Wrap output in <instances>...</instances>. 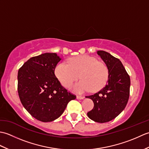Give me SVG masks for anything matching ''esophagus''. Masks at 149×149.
<instances>
[{
  "label": "esophagus",
  "instance_id": "34e87169",
  "mask_svg": "<svg viewBox=\"0 0 149 149\" xmlns=\"http://www.w3.org/2000/svg\"><path fill=\"white\" fill-rule=\"evenodd\" d=\"M84 98V96H77V99H79V100L83 99Z\"/></svg>",
  "mask_w": 149,
  "mask_h": 149
}]
</instances>
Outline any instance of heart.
Returning a JSON list of instances; mask_svg holds the SVG:
<instances>
[{
    "label": "heart",
    "mask_w": 149,
    "mask_h": 149,
    "mask_svg": "<svg viewBox=\"0 0 149 149\" xmlns=\"http://www.w3.org/2000/svg\"><path fill=\"white\" fill-rule=\"evenodd\" d=\"M55 75L65 88H69L79 78L82 80L75 84L72 90L79 93L89 91H97L105 86L109 78V69L105 63L98 61L95 57L81 55L71 58L68 64L58 63Z\"/></svg>",
    "instance_id": "heart-1"
}]
</instances>
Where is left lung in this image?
I'll use <instances>...</instances> for the list:
<instances>
[{
    "instance_id": "8db88e82",
    "label": "left lung",
    "mask_w": 149,
    "mask_h": 149,
    "mask_svg": "<svg viewBox=\"0 0 149 149\" xmlns=\"http://www.w3.org/2000/svg\"><path fill=\"white\" fill-rule=\"evenodd\" d=\"M97 54L106 63L109 74L107 83L97 93L86 96L93 100L94 107L88 116L99 123L115 118L127 105L130 92L131 80L122 62L109 53L99 50Z\"/></svg>"
}]
</instances>
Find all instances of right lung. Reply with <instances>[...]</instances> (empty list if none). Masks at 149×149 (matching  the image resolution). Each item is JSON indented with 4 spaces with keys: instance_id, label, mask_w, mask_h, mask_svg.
<instances>
[{
    "instance_id": "right-lung-1",
    "label": "right lung",
    "mask_w": 149,
    "mask_h": 149,
    "mask_svg": "<svg viewBox=\"0 0 149 149\" xmlns=\"http://www.w3.org/2000/svg\"><path fill=\"white\" fill-rule=\"evenodd\" d=\"M61 58L45 53L30 58L18 70V93L22 105L41 122H52L61 116L76 96L61 86L54 70Z\"/></svg>"
}]
</instances>
